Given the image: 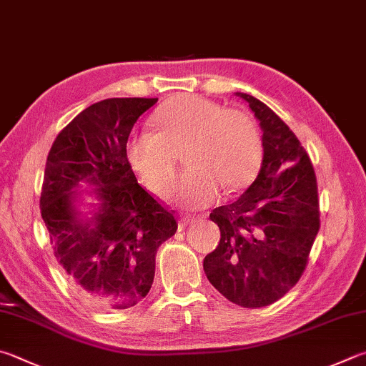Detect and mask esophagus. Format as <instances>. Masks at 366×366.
<instances>
[{
  "mask_svg": "<svg viewBox=\"0 0 366 366\" xmlns=\"http://www.w3.org/2000/svg\"><path fill=\"white\" fill-rule=\"evenodd\" d=\"M195 219L190 217V216H181V219H179V224L182 225V227H185V225H189L190 222H194Z\"/></svg>",
  "mask_w": 366,
  "mask_h": 366,
  "instance_id": "obj_1",
  "label": "esophagus"
}]
</instances>
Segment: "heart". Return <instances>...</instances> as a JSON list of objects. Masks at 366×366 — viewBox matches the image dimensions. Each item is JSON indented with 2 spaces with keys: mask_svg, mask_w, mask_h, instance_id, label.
I'll use <instances>...</instances> for the list:
<instances>
[{
  "mask_svg": "<svg viewBox=\"0 0 366 366\" xmlns=\"http://www.w3.org/2000/svg\"><path fill=\"white\" fill-rule=\"evenodd\" d=\"M154 132L136 131L126 142V157L150 190L162 194L176 171V152H185L190 169L168 192L184 208H204L221 194L243 190L262 160L259 129L247 112L222 109L208 99L177 94L152 115Z\"/></svg>",
  "mask_w": 366,
  "mask_h": 366,
  "instance_id": "1",
  "label": "heart"
}]
</instances>
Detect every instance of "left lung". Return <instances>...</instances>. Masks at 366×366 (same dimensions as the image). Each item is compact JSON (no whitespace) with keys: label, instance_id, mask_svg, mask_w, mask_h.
I'll list each match as a JSON object with an SVG mask.
<instances>
[{"label":"left lung","instance_id":"1","mask_svg":"<svg viewBox=\"0 0 366 366\" xmlns=\"http://www.w3.org/2000/svg\"><path fill=\"white\" fill-rule=\"evenodd\" d=\"M237 96L259 119L262 164L242 197L209 214L221 240L203 269L230 302L256 309L274 304L299 282L320 229V209L314 166L295 132L259 99Z\"/></svg>","mask_w":366,"mask_h":366}]
</instances>
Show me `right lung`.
Returning <instances> with one entry per match:
<instances>
[{"instance_id": "right-lung-1", "label": "right lung", "mask_w": 366, "mask_h": 366, "mask_svg": "<svg viewBox=\"0 0 366 366\" xmlns=\"http://www.w3.org/2000/svg\"><path fill=\"white\" fill-rule=\"evenodd\" d=\"M157 101L92 104L59 132L46 160L39 206L54 256L76 295L99 310L128 309L147 296L157 249L177 230L126 157L132 126ZM83 183L92 189L76 191ZM83 194L99 202L91 218L77 211Z\"/></svg>"}]
</instances>
